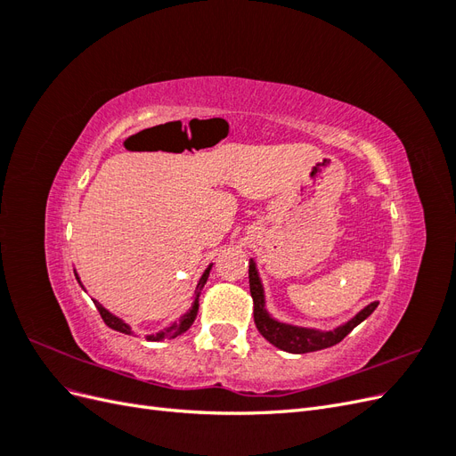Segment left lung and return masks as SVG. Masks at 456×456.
Masks as SVG:
<instances>
[{"label":"left lung","instance_id":"obj_1","mask_svg":"<svg viewBox=\"0 0 456 456\" xmlns=\"http://www.w3.org/2000/svg\"><path fill=\"white\" fill-rule=\"evenodd\" d=\"M249 287H251V297H253V315H255V325L258 329V333L265 337L273 346H278L280 350L291 352V354H308V352H317L329 346H335L344 337L360 325L365 317H369L375 308L379 306V302H370L369 306H365L355 317H352L350 322L344 325L337 327L335 330H327V333H322V330H314V329H305V327H293V325H285L272 320V317L265 310V293H262V285L258 280V273L255 268V262H249Z\"/></svg>","mask_w":456,"mask_h":456}]
</instances>
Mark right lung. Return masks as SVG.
<instances>
[{
    "instance_id": "right-lung-1",
    "label": "right lung",
    "mask_w": 456,
    "mask_h": 456,
    "mask_svg": "<svg viewBox=\"0 0 456 456\" xmlns=\"http://www.w3.org/2000/svg\"><path fill=\"white\" fill-rule=\"evenodd\" d=\"M209 272H211V266L207 268L205 272H203V275H201V280L198 281V287H196V293H194V306H191V310L183 317L181 322H176V323H173L171 327H167V329H163V330H159V333H156V335H150V337H146L148 340H165V338H175L176 335H181V333H184V330H188L190 329V325L194 323V320H196V315H198V298H200V293H201V289H203V285H205V281H207V278H209ZM76 280L79 281V278H77V273H76ZM79 285H81V281H79ZM84 287V285H81ZM94 302V306H96V310H99V314H101V317H102V322L110 327V329H114V330H119V333H126V335H131V327L127 325V323H123L119 317H116L114 314H110L102 305H99V302L96 300H93Z\"/></svg>"
}]
</instances>
